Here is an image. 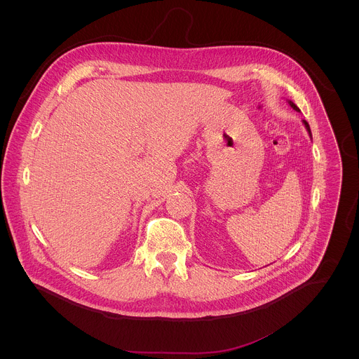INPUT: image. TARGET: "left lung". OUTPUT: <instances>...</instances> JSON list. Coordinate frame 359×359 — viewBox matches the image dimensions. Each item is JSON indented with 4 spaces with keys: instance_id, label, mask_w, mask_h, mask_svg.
<instances>
[{
    "instance_id": "8db88e82",
    "label": "left lung",
    "mask_w": 359,
    "mask_h": 359,
    "mask_svg": "<svg viewBox=\"0 0 359 359\" xmlns=\"http://www.w3.org/2000/svg\"><path fill=\"white\" fill-rule=\"evenodd\" d=\"M286 101H287V103H289V104H290V106H292V107H293V109H294V110H296V111H300V109H299V107H297V104H296V103L292 102V101H290V100H286ZM303 124H304V127H306V130H307V133H308V135H309V138H311V140H312V134H311V128H309V126H308L307 121H306V120H303Z\"/></svg>"
}]
</instances>
